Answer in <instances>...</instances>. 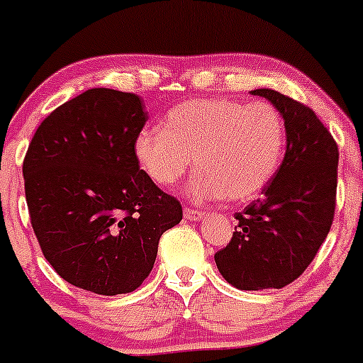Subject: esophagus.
I'll return each instance as SVG.
<instances>
[{
    "label": "esophagus",
    "mask_w": 363,
    "mask_h": 363,
    "mask_svg": "<svg viewBox=\"0 0 363 363\" xmlns=\"http://www.w3.org/2000/svg\"><path fill=\"white\" fill-rule=\"evenodd\" d=\"M184 216L187 218V220H191V221H200V220H203V216H205V214L201 213V211H194V209H185Z\"/></svg>",
    "instance_id": "1"
}]
</instances>
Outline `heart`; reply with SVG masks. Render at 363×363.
Listing matches in <instances>:
<instances>
[{"mask_svg":"<svg viewBox=\"0 0 363 363\" xmlns=\"http://www.w3.org/2000/svg\"><path fill=\"white\" fill-rule=\"evenodd\" d=\"M285 123L267 101L247 105L227 98L189 99L167 112L162 127L134 140L143 174L172 187L198 169L187 187L192 200H251L277 174L285 150Z\"/></svg>","mask_w":363,"mask_h":363,"instance_id":"b5f03b06","label":"heart"}]
</instances>
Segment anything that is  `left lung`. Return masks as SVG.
I'll return each instance as SVG.
<instances>
[{"mask_svg":"<svg viewBox=\"0 0 363 363\" xmlns=\"http://www.w3.org/2000/svg\"><path fill=\"white\" fill-rule=\"evenodd\" d=\"M251 92L280 111L285 156L258 200L236 214L233 240L214 262L236 289H281L309 267L333 225L338 145L309 107L271 89Z\"/></svg>","mask_w":363,"mask_h":363,"instance_id":"left-lung-1","label":"left lung"}]
</instances>
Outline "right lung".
Wrapping results in <instances>:
<instances>
[{
  "label": "right lung",
  "mask_w": 363,
  "mask_h": 363,
  "mask_svg": "<svg viewBox=\"0 0 363 363\" xmlns=\"http://www.w3.org/2000/svg\"><path fill=\"white\" fill-rule=\"evenodd\" d=\"M143 99L89 89L41 121L23 162L32 229L54 271L104 296L133 293L182 205L143 174L134 140Z\"/></svg>",
  "instance_id": "1"
}]
</instances>
